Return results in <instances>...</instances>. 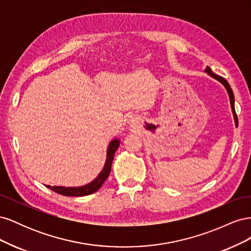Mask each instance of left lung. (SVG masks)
Instances as JSON below:
<instances>
[{"label":"left lung","instance_id":"obj_1","mask_svg":"<svg viewBox=\"0 0 251 251\" xmlns=\"http://www.w3.org/2000/svg\"><path fill=\"white\" fill-rule=\"evenodd\" d=\"M206 71L210 76H212L214 78H216V79H218L219 81H221L223 85L225 86V88H226V90H227V92H228V95H229V98H230V103H231V109H232V113H233V116H234V120H235V124L238 125V117H237V113H235V110H234V96H233V92H232V90H231V88H230V86H229V83H228V81H227L224 77H222V76H219V75H217V74H215L214 72L211 71V69L210 68H208L207 67V69L205 70Z\"/></svg>","mask_w":251,"mask_h":251}]
</instances>
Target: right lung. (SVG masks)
<instances>
[{
  "label": "right lung",
  "mask_w": 251,
  "mask_h": 251,
  "mask_svg": "<svg viewBox=\"0 0 251 251\" xmlns=\"http://www.w3.org/2000/svg\"><path fill=\"white\" fill-rule=\"evenodd\" d=\"M119 147V141L118 140H113L111 141L109 149H108V154H107V161H105L104 168L100 172V174L98 175V177L91 182V183L81 186V187H63V186H50L47 185L51 191L55 192L59 195L63 196H70V197H80V196H88L95 193L101 187L103 184V182L105 181L109 177L110 172H111V166H112V161L114 158V154H115L116 150Z\"/></svg>",
  "instance_id": "right-lung-1"
}]
</instances>
